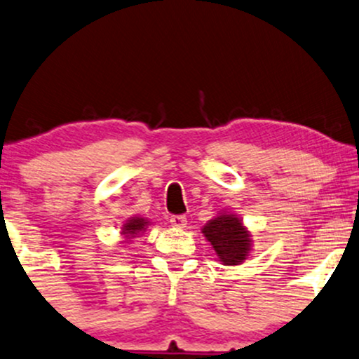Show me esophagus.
<instances>
[{
  "label": "esophagus",
  "mask_w": 359,
  "mask_h": 359,
  "mask_svg": "<svg viewBox=\"0 0 359 359\" xmlns=\"http://www.w3.org/2000/svg\"><path fill=\"white\" fill-rule=\"evenodd\" d=\"M170 223H171V226L172 228H176V229H184L187 228V218H184V216H171V219H170Z\"/></svg>",
  "instance_id": "34e87169"
}]
</instances>
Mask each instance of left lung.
<instances>
[{"mask_svg": "<svg viewBox=\"0 0 359 359\" xmlns=\"http://www.w3.org/2000/svg\"><path fill=\"white\" fill-rule=\"evenodd\" d=\"M201 233L224 266L243 264L253 251V233L233 211H219L201 228Z\"/></svg>", "mask_w": 359, "mask_h": 359, "instance_id": "8db88e82", "label": "left lung"}]
</instances>
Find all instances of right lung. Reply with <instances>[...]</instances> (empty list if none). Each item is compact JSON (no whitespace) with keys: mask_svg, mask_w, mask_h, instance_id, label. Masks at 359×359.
Returning <instances> with one entry per match:
<instances>
[{"mask_svg":"<svg viewBox=\"0 0 359 359\" xmlns=\"http://www.w3.org/2000/svg\"><path fill=\"white\" fill-rule=\"evenodd\" d=\"M149 224H151V221L144 218V216H131V218H128L125 223H123L121 236L125 238V241L135 240V238L141 236V234L148 229Z\"/></svg>","mask_w":359,"mask_h":359,"instance_id":"obj_1","label":"right lung"}]
</instances>
